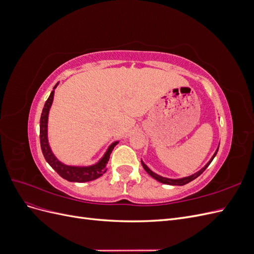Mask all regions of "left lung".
Here are the masks:
<instances>
[{
	"label": "left lung",
	"instance_id": "obj_1",
	"mask_svg": "<svg viewBox=\"0 0 254 254\" xmlns=\"http://www.w3.org/2000/svg\"><path fill=\"white\" fill-rule=\"evenodd\" d=\"M218 148H219V145H218L217 149L215 150L214 155L212 156V158L210 159L209 162H207V163H206V164L201 168V170H199V171H198V172H196L195 174H193V175H190V176H188V177H182V178L173 179V178H167V177L160 176V175H158L157 173L152 172V171L150 170V168L143 162V160H141V163H142V166L144 167V170L146 171V173H147L149 176H151L152 178H153V179H156L157 181H159V182H161V183H164V184H168V186H184V184H187V183H189V182H190V181H193L194 179H196L197 177L200 176V175L205 171V168L211 164V162L213 161V159L215 158V156H216V153H217V151H218Z\"/></svg>",
	"mask_w": 254,
	"mask_h": 254
}]
</instances>
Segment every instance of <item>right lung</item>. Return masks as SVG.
Returning <instances> with one entry per match:
<instances>
[{"mask_svg":"<svg viewBox=\"0 0 254 254\" xmlns=\"http://www.w3.org/2000/svg\"><path fill=\"white\" fill-rule=\"evenodd\" d=\"M59 82L55 84V87L53 88V91L48 98V101L45 102L43 110L41 113L40 118V144L42 153L47 160V162L52 166L53 170H55L59 176L63 177L64 179L70 181V182H88L95 180L99 177L103 176V174L106 172L107 164L110 158L111 152L115 145L119 143V141H115L112 144L108 146V148L106 149L103 157L99 159L97 162L91 165H68L65 164L55 156V153L53 152L50 142H49V114L51 107L54 101V94H55V89Z\"/></svg>","mask_w":254,"mask_h":254,"instance_id":"right-lung-1","label":"right lung"}]
</instances>
